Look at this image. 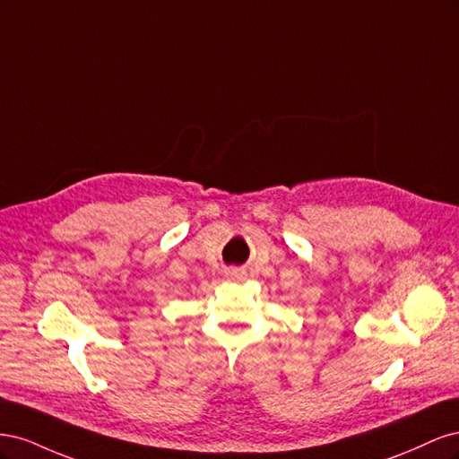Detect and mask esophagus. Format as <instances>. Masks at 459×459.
<instances>
[{
  "label": "esophagus",
  "instance_id": "34e87169",
  "mask_svg": "<svg viewBox=\"0 0 459 459\" xmlns=\"http://www.w3.org/2000/svg\"><path fill=\"white\" fill-rule=\"evenodd\" d=\"M226 273H228L230 280H241V277H243V272H239V270H228Z\"/></svg>",
  "mask_w": 459,
  "mask_h": 459
}]
</instances>
